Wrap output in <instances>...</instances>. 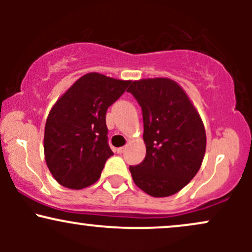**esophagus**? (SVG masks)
Returning a JSON list of instances; mask_svg holds the SVG:
<instances>
[{
    "label": "esophagus",
    "instance_id": "obj_1",
    "mask_svg": "<svg viewBox=\"0 0 252 252\" xmlns=\"http://www.w3.org/2000/svg\"><path fill=\"white\" fill-rule=\"evenodd\" d=\"M126 147H121V148H118L117 149V153H118V154H123V153L124 152H126Z\"/></svg>",
    "mask_w": 252,
    "mask_h": 252
}]
</instances>
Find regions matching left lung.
<instances>
[{"label": "left lung", "instance_id": "8db88e82", "mask_svg": "<svg viewBox=\"0 0 252 252\" xmlns=\"http://www.w3.org/2000/svg\"><path fill=\"white\" fill-rule=\"evenodd\" d=\"M142 109L146 158L130 166L136 186L155 198L178 193L194 178L206 149V132L186 92L167 78L132 82Z\"/></svg>", "mask_w": 252, "mask_h": 252}]
</instances>
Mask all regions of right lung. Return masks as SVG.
Returning <instances> with one entry per match:
<instances>
[{
  "label": "right lung",
  "mask_w": 252,
  "mask_h": 252,
  "mask_svg": "<svg viewBox=\"0 0 252 252\" xmlns=\"http://www.w3.org/2000/svg\"><path fill=\"white\" fill-rule=\"evenodd\" d=\"M130 82L88 73L52 108L45 126L43 150L48 169L63 187L82 189L99 179L114 155L108 142L106 110Z\"/></svg>",
  "instance_id": "right-lung-1"
}]
</instances>
